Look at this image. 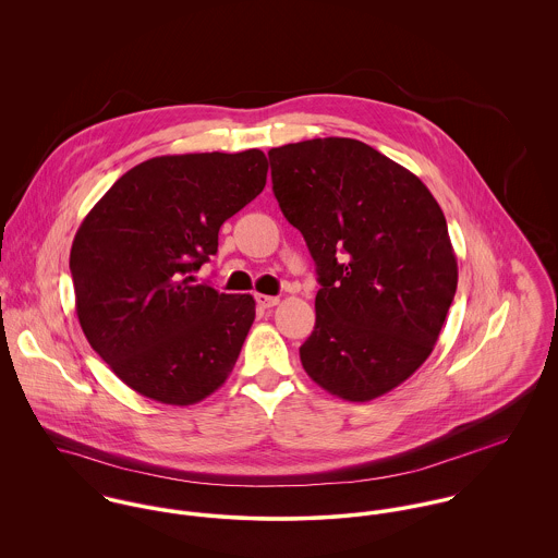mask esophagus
<instances>
[{
    "instance_id": "1",
    "label": "esophagus",
    "mask_w": 558,
    "mask_h": 558,
    "mask_svg": "<svg viewBox=\"0 0 558 558\" xmlns=\"http://www.w3.org/2000/svg\"><path fill=\"white\" fill-rule=\"evenodd\" d=\"M255 301L262 310H270L275 305H279V299L277 296H268V294H255Z\"/></svg>"
}]
</instances>
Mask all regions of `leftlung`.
<instances>
[{
  "mask_svg": "<svg viewBox=\"0 0 558 558\" xmlns=\"http://www.w3.org/2000/svg\"><path fill=\"white\" fill-rule=\"evenodd\" d=\"M268 159L279 208L318 270L301 363L337 398H380L425 363L453 303L445 215L412 171L356 140H307Z\"/></svg>",
  "mask_w": 558,
  "mask_h": 558,
  "instance_id": "obj_1",
  "label": "left lung"
}]
</instances>
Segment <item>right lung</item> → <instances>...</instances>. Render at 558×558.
<instances>
[{"label": "right lung", "instance_id": "right-lung-1", "mask_svg": "<svg viewBox=\"0 0 558 558\" xmlns=\"http://www.w3.org/2000/svg\"><path fill=\"white\" fill-rule=\"evenodd\" d=\"M262 150L144 160L87 213L71 275L83 335L144 398L197 403L232 374L255 319L251 294L193 283L221 226L266 184Z\"/></svg>", "mask_w": 558, "mask_h": 558}]
</instances>
